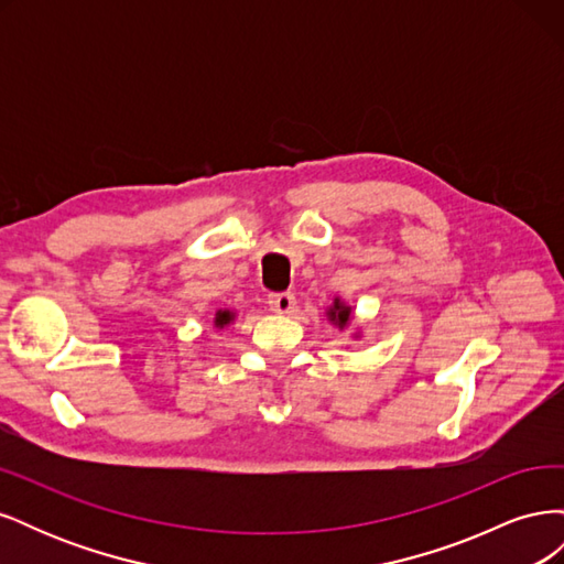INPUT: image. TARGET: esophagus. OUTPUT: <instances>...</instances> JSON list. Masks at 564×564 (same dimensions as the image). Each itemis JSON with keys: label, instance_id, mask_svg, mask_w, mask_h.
Instances as JSON below:
<instances>
[{"label": "esophagus", "instance_id": "34e87169", "mask_svg": "<svg viewBox=\"0 0 564 564\" xmlns=\"http://www.w3.org/2000/svg\"><path fill=\"white\" fill-rule=\"evenodd\" d=\"M268 305H270V311H275L280 315H286V313L294 311L296 299H294L292 292H278V294H270L268 296Z\"/></svg>", "mask_w": 564, "mask_h": 564}]
</instances>
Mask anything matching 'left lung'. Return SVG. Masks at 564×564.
Masks as SVG:
<instances>
[{"label": "left lung", "mask_w": 564, "mask_h": 564, "mask_svg": "<svg viewBox=\"0 0 564 564\" xmlns=\"http://www.w3.org/2000/svg\"><path fill=\"white\" fill-rule=\"evenodd\" d=\"M327 315H329V319H332L334 324H338V329H344L346 324L350 322V308H348V305L340 303L338 299L334 301V305H332Z\"/></svg>", "instance_id": "obj_1"}]
</instances>
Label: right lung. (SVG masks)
<instances>
[{
	"label": "right lung",
	"mask_w": 564,
	"mask_h": 564,
	"mask_svg": "<svg viewBox=\"0 0 564 564\" xmlns=\"http://www.w3.org/2000/svg\"><path fill=\"white\" fill-rule=\"evenodd\" d=\"M232 317H235V315H232L230 311H218V313H216V327L224 329L226 324H230V319H232Z\"/></svg>",
	"instance_id": "1"
}]
</instances>
